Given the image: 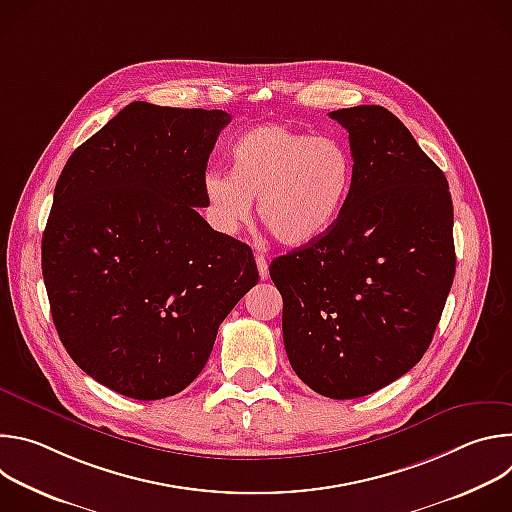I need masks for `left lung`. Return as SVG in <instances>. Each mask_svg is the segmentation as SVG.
I'll return each instance as SVG.
<instances>
[{
    "instance_id": "obj_1",
    "label": "left lung",
    "mask_w": 512,
    "mask_h": 512,
    "mask_svg": "<svg viewBox=\"0 0 512 512\" xmlns=\"http://www.w3.org/2000/svg\"><path fill=\"white\" fill-rule=\"evenodd\" d=\"M231 115L135 101L68 158L42 235L58 336L97 383L184 391L259 281L249 245L210 229L206 164Z\"/></svg>"
}]
</instances>
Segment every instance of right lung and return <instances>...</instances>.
I'll return each mask as SVG.
<instances>
[{
	"label": "right lung",
	"instance_id": "right-lung-1",
	"mask_svg": "<svg viewBox=\"0 0 512 512\" xmlns=\"http://www.w3.org/2000/svg\"><path fill=\"white\" fill-rule=\"evenodd\" d=\"M348 131L352 180L336 221L277 257L291 369L330 399L371 395L411 371L442 318L456 273L444 172L379 105L330 113Z\"/></svg>",
	"mask_w": 512,
	"mask_h": 512
}]
</instances>
